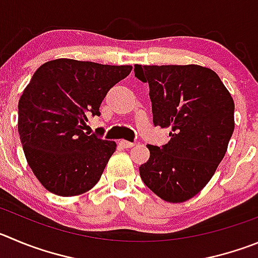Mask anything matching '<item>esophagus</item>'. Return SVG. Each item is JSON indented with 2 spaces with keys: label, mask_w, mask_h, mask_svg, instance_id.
I'll list each match as a JSON object with an SVG mask.
<instances>
[{
  "label": "esophagus",
  "mask_w": 258,
  "mask_h": 258,
  "mask_svg": "<svg viewBox=\"0 0 258 258\" xmlns=\"http://www.w3.org/2000/svg\"><path fill=\"white\" fill-rule=\"evenodd\" d=\"M119 145H121L122 148H124V149H128V148H132L135 144L130 143V141H126V140H121V141H119Z\"/></svg>",
  "instance_id": "1"
}]
</instances>
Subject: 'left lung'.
I'll return each instance as SVG.
<instances>
[{"label":"left lung","instance_id":"8db88e82","mask_svg":"<svg viewBox=\"0 0 258 258\" xmlns=\"http://www.w3.org/2000/svg\"><path fill=\"white\" fill-rule=\"evenodd\" d=\"M149 84L155 126L170 128L169 143L148 145L144 183L160 199L183 202L208 184L234 131V102L220 78L199 64L135 66Z\"/></svg>","mask_w":258,"mask_h":258}]
</instances>
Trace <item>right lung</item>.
<instances>
[{
    "label": "right lung",
    "mask_w": 258,
    "mask_h": 258,
    "mask_svg": "<svg viewBox=\"0 0 258 258\" xmlns=\"http://www.w3.org/2000/svg\"><path fill=\"white\" fill-rule=\"evenodd\" d=\"M131 70L59 58L34 72L19 100L18 128L29 167L48 191L76 196L98 183L115 143L84 128Z\"/></svg>",
    "instance_id": "obj_1"
}]
</instances>
